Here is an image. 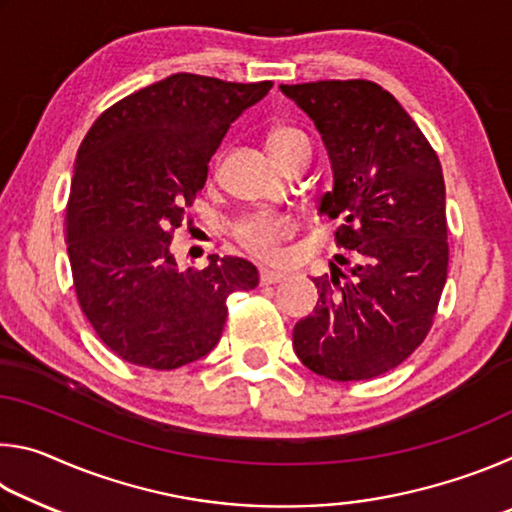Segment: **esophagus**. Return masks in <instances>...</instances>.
I'll use <instances>...</instances> for the list:
<instances>
[{
	"label": "esophagus",
	"instance_id": "34e87169",
	"mask_svg": "<svg viewBox=\"0 0 512 512\" xmlns=\"http://www.w3.org/2000/svg\"><path fill=\"white\" fill-rule=\"evenodd\" d=\"M284 277L287 275L280 271H268V268H262V271H259V280H262V284H277V282H282Z\"/></svg>",
	"mask_w": 512,
	"mask_h": 512
}]
</instances>
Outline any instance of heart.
Returning a JSON list of instances; mask_svg holds the SVG:
<instances>
[{
	"instance_id": "b5f03b06",
	"label": "heart",
	"mask_w": 512,
	"mask_h": 512,
	"mask_svg": "<svg viewBox=\"0 0 512 512\" xmlns=\"http://www.w3.org/2000/svg\"><path fill=\"white\" fill-rule=\"evenodd\" d=\"M300 144H309L307 135L298 131V128H277L268 137V146H271L273 158L282 155ZM291 223L284 216L275 214H255L241 221L235 228V237L241 246L250 253L262 259H277L280 257V241L289 237Z\"/></svg>"
}]
</instances>
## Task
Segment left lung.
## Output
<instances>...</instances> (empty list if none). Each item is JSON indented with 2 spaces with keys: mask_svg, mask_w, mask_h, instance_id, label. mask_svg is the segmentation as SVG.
Masks as SVG:
<instances>
[{
  "mask_svg": "<svg viewBox=\"0 0 512 512\" xmlns=\"http://www.w3.org/2000/svg\"><path fill=\"white\" fill-rule=\"evenodd\" d=\"M314 121L332 164L318 212L339 221L332 275L293 327L305 366L334 381L393 370L427 336L447 280L445 180L436 151L391 92L370 81L280 85ZM341 265H348L343 272Z\"/></svg>",
  "mask_w": 512,
  "mask_h": 512,
  "instance_id": "1",
  "label": "left lung"
}]
</instances>
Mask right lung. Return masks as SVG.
Wrapping results in <instances>:
<instances>
[{
  "instance_id": "right-lung-1",
  "label": "right lung",
  "mask_w": 512,
  "mask_h": 512,
  "mask_svg": "<svg viewBox=\"0 0 512 512\" xmlns=\"http://www.w3.org/2000/svg\"><path fill=\"white\" fill-rule=\"evenodd\" d=\"M271 88L171 74L117 101L85 135L65 216L67 253L83 314L119 359L153 370L203 359L221 339L230 293L259 284L241 257L210 255L203 271H183L171 232L232 121Z\"/></svg>"
}]
</instances>
